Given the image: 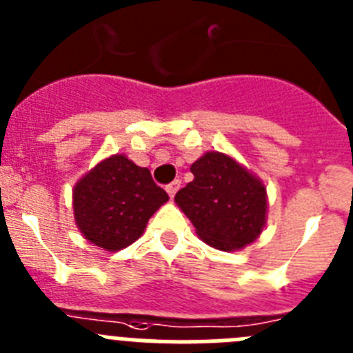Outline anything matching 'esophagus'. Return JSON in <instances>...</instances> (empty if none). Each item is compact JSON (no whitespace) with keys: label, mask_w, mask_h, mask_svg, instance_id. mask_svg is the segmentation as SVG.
<instances>
[{"label":"esophagus","mask_w":353,"mask_h":353,"mask_svg":"<svg viewBox=\"0 0 353 353\" xmlns=\"http://www.w3.org/2000/svg\"><path fill=\"white\" fill-rule=\"evenodd\" d=\"M179 188H181V181L176 179V181H172L170 184H167V188H165V190H167V193L170 195V199H174V195H176L177 190H179Z\"/></svg>","instance_id":"34e87169"}]
</instances>
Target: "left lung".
<instances>
[{"mask_svg": "<svg viewBox=\"0 0 353 353\" xmlns=\"http://www.w3.org/2000/svg\"><path fill=\"white\" fill-rule=\"evenodd\" d=\"M193 177L176 193L196 236L221 252L252 244L268 218L265 186L228 154L209 151L192 165Z\"/></svg>", "mask_w": 353, "mask_h": 353, "instance_id": "8db88e82", "label": "left lung"}]
</instances>
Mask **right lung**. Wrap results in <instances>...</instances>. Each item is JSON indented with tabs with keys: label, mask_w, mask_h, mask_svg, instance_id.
<instances>
[{
	"label": "right lung",
	"mask_w": 353,
	"mask_h": 353,
	"mask_svg": "<svg viewBox=\"0 0 353 353\" xmlns=\"http://www.w3.org/2000/svg\"><path fill=\"white\" fill-rule=\"evenodd\" d=\"M167 200L149 169L112 154L75 184V223L94 246L119 252L144 234L149 218Z\"/></svg>",
	"instance_id": "obj_1"
}]
</instances>
